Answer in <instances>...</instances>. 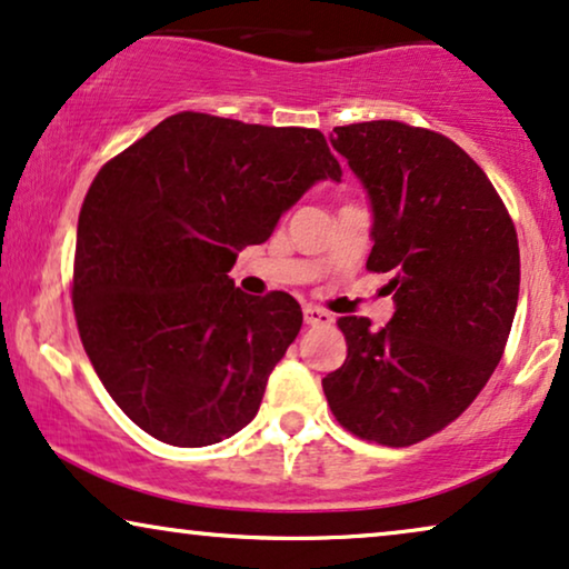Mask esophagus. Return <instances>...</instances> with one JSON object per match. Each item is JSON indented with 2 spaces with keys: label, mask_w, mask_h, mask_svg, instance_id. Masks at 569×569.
<instances>
[{
  "label": "esophagus",
  "mask_w": 569,
  "mask_h": 569,
  "mask_svg": "<svg viewBox=\"0 0 569 569\" xmlns=\"http://www.w3.org/2000/svg\"><path fill=\"white\" fill-rule=\"evenodd\" d=\"M305 322H307V326H312V328H326V326H330V322H333V315H330L328 309H322V307L307 305L305 307Z\"/></svg>",
  "instance_id": "34e87169"
}]
</instances>
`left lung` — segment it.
<instances>
[{
	"mask_svg": "<svg viewBox=\"0 0 569 569\" xmlns=\"http://www.w3.org/2000/svg\"><path fill=\"white\" fill-rule=\"evenodd\" d=\"M330 143L372 210L368 270L388 272L393 318H338L347 359L322 378L351 433L412 446L457 420L505 355L520 247L505 201L470 154L397 120L333 128Z\"/></svg>",
	"mask_w": 569,
	"mask_h": 569,
	"instance_id": "8db88e82",
	"label": "left lung"
}]
</instances>
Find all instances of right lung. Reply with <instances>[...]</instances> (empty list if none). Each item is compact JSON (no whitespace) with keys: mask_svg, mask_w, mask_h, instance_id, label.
<instances>
[{"mask_svg":"<svg viewBox=\"0 0 569 569\" xmlns=\"http://www.w3.org/2000/svg\"><path fill=\"white\" fill-rule=\"evenodd\" d=\"M341 164L315 128L178 112L104 164L78 214L73 309L107 393L170 446L218 443L254 420L301 328L291 293L228 276L249 243Z\"/></svg>","mask_w":569,"mask_h":569,"instance_id":"right-lung-1","label":"right lung"}]
</instances>
